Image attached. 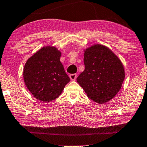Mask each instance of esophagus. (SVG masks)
Listing matches in <instances>:
<instances>
[{"label":"esophagus","mask_w":147,"mask_h":147,"mask_svg":"<svg viewBox=\"0 0 147 147\" xmlns=\"http://www.w3.org/2000/svg\"><path fill=\"white\" fill-rule=\"evenodd\" d=\"M76 76H77L76 74H71L69 75V77L71 78V80H75L76 78Z\"/></svg>","instance_id":"obj_1"}]
</instances>
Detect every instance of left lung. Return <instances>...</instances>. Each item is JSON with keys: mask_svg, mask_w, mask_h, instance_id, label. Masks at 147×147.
<instances>
[{"mask_svg": "<svg viewBox=\"0 0 147 147\" xmlns=\"http://www.w3.org/2000/svg\"><path fill=\"white\" fill-rule=\"evenodd\" d=\"M84 71L76 78L90 99L104 104L120 90L125 79L121 60L110 49L95 44L84 50Z\"/></svg>", "mask_w": 147, "mask_h": 147, "instance_id": "left-lung-1", "label": "left lung"}]
</instances>
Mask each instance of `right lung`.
<instances>
[{"instance_id": "right-lung-1", "label": "right lung", "mask_w": 147, "mask_h": 147, "mask_svg": "<svg viewBox=\"0 0 147 147\" xmlns=\"http://www.w3.org/2000/svg\"><path fill=\"white\" fill-rule=\"evenodd\" d=\"M61 52L45 46L28 59L24 65L25 84L36 99L49 102L59 96L70 78L60 61Z\"/></svg>"}]
</instances>
